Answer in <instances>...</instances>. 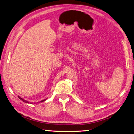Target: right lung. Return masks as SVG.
I'll return each mask as SVG.
<instances>
[{
  "label": "right lung",
  "mask_w": 134,
  "mask_h": 134,
  "mask_svg": "<svg viewBox=\"0 0 134 134\" xmlns=\"http://www.w3.org/2000/svg\"><path fill=\"white\" fill-rule=\"evenodd\" d=\"M18 97L19 98V99H20V100H22V101H23V102H26V103H29L28 102H27V101H26V100H23V99H22V98H21L20 97L18 96ZM46 100V99H44V100H42V101H41V102H44V101H45Z\"/></svg>",
  "instance_id": "obj_1"
}]
</instances>
